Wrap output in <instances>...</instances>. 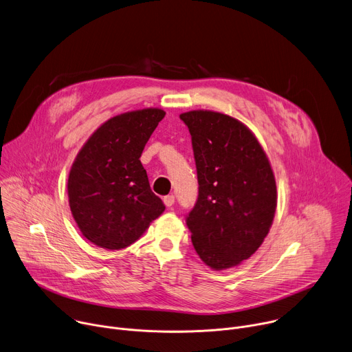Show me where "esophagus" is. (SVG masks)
<instances>
[{"mask_svg": "<svg viewBox=\"0 0 352 352\" xmlns=\"http://www.w3.org/2000/svg\"><path fill=\"white\" fill-rule=\"evenodd\" d=\"M163 202H164V205H166L167 208H171V206L174 205V202H175V197H174L173 195L164 196V199H163Z\"/></svg>", "mask_w": 352, "mask_h": 352, "instance_id": "obj_1", "label": "esophagus"}]
</instances>
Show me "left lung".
Here are the masks:
<instances>
[{
	"label": "left lung",
	"instance_id": "left-lung-1",
	"mask_svg": "<svg viewBox=\"0 0 352 352\" xmlns=\"http://www.w3.org/2000/svg\"><path fill=\"white\" fill-rule=\"evenodd\" d=\"M192 136L199 196L186 217L193 248L213 270L238 266L263 243L277 206L276 178L254 132L210 110L182 113Z\"/></svg>",
	"mask_w": 352,
	"mask_h": 352
}]
</instances>
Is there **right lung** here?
<instances>
[{"mask_svg":"<svg viewBox=\"0 0 352 352\" xmlns=\"http://www.w3.org/2000/svg\"><path fill=\"white\" fill-rule=\"evenodd\" d=\"M164 116L153 107L118 114L79 150L68 175V199L74 220L91 243L124 249L164 212L139 160Z\"/></svg>","mask_w":352,"mask_h":352,"instance_id":"1","label":"right lung"}]
</instances>
